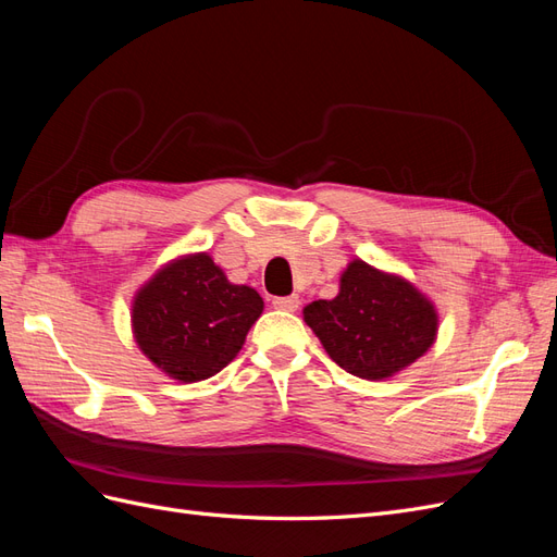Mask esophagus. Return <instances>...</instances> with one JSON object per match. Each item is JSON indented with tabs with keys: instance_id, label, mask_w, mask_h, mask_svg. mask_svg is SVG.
<instances>
[{
	"instance_id": "1",
	"label": "esophagus",
	"mask_w": 557,
	"mask_h": 557,
	"mask_svg": "<svg viewBox=\"0 0 557 557\" xmlns=\"http://www.w3.org/2000/svg\"><path fill=\"white\" fill-rule=\"evenodd\" d=\"M274 309L281 311H297L299 309V297L297 295H288V297H274Z\"/></svg>"
}]
</instances>
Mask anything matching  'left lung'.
Returning a JSON list of instances; mask_svg holds the SVG:
<instances>
[{
	"instance_id": "obj_1",
	"label": "left lung",
	"mask_w": 557,
	"mask_h": 557,
	"mask_svg": "<svg viewBox=\"0 0 557 557\" xmlns=\"http://www.w3.org/2000/svg\"><path fill=\"white\" fill-rule=\"evenodd\" d=\"M305 323L348 374L393 379L436 342L440 313L411 281L352 258L339 295L305 307Z\"/></svg>"
}]
</instances>
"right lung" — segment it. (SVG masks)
<instances>
[{"mask_svg":"<svg viewBox=\"0 0 557 557\" xmlns=\"http://www.w3.org/2000/svg\"><path fill=\"white\" fill-rule=\"evenodd\" d=\"M262 309L258 290L230 283L209 252H188L134 295L132 334L164 376L197 383L237 358Z\"/></svg>","mask_w":557,"mask_h":557,"instance_id":"add662e5","label":"right lung"}]
</instances>
